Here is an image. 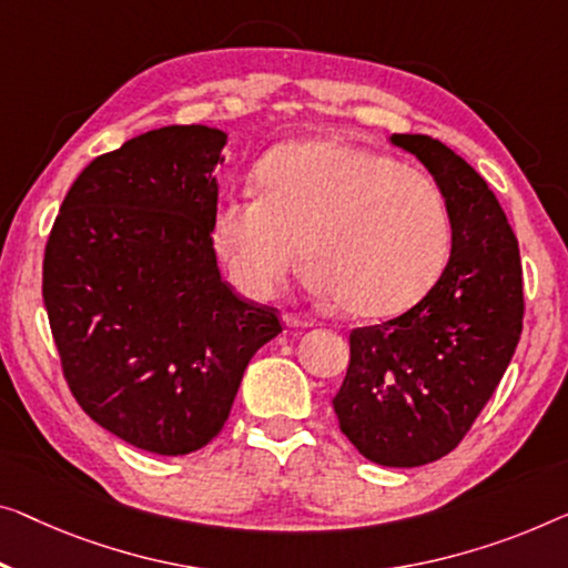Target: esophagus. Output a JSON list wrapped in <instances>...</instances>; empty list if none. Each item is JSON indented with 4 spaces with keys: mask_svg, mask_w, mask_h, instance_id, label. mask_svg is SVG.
I'll list each match as a JSON object with an SVG mask.
<instances>
[{
    "mask_svg": "<svg viewBox=\"0 0 568 568\" xmlns=\"http://www.w3.org/2000/svg\"><path fill=\"white\" fill-rule=\"evenodd\" d=\"M285 324L293 326V328H306V326H313V318L308 316H301V313H285Z\"/></svg>",
    "mask_w": 568,
    "mask_h": 568,
    "instance_id": "esophagus-1",
    "label": "esophagus"
}]
</instances>
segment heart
Returning <instances> with one entry per match:
<instances>
[{"instance_id":"obj_1","label":"heart","mask_w":568,"mask_h":568,"mask_svg":"<svg viewBox=\"0 0 568 568\" xmlns=\"http://www.w3.org/2000/svg\"><path fill=\"white\" fill-rule=\"evenodd\" d=\"M257 196L224 193L211 244L230 281L267 298L298 260L313 291L352 316L408 311L452 250V211L434 178L383 152L332 140L291 142L255 168Z\"/></svg>"}]
</instances>
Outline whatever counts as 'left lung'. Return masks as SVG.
Instances as JSON below:
<instances>
[{
    "mask_svg": "<svg viewBox=\"0 0 568 568\" xmlns=\"http://www.w3.org/2000/svg\"><path fill=\"white\" fill-rule=\"evenodd\" d=\"M442 185L452 257L403 316L352 328L334 395L338 428L383 467H420L454 452L500 385L523 332V265L507 216L467 160L428 134H393Z\"/></svg>",
    "mask_w": 568,
    "mask_h": 568,
    "instance_id": "8db88e82",
    "label": "left lung"
}]
</instances>
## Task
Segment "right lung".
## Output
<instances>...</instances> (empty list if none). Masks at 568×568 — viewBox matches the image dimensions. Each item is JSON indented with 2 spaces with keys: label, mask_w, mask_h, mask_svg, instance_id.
Returning <instances> with one entry per match:
<instances>
[{
  "label": "right lung",
  "mask_w": 568,
  "mask_h": 568,
  "mask_svg": "<svg viewBox=\"0 0 568 568\" xmlns=\"http://www.w3.org/2000/svg\"><path fill=\"white\" fill-rule=\"evenodd\" d=\"M226 134L171 124L91 160L58 211L42 301L89 418L152 454L199 452L230 418L277 311L222 281L211 214Z\"/></svg>",
  "instance_id": "right-lung-1"
}]
</instances>
